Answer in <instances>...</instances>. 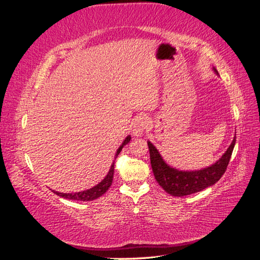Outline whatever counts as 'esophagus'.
I'll return each mask as SVG.
<instances>
[{"instance_id": "34e87169", "label": "esophagus", "mask_w": 260, "mask_h": 260, "mask_svg": "<svg viewBox=\"0 0 260 260\" xmlns=\"http://www.w3.org/2000/svg\"><path fill=\"white\" fill-rule=\"evenodd\" d=\"M149 124L148 117L145 115L138 116L135 120H133L132 125V133L135 137H141L145 132Z\"/></svg>"}]
</instances>
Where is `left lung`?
Returning a JSON list of instances; mask_svg holds the SVG:
<instances>
[{
	"instance_id": "left-lung-1",
	"label": "left lung",
	"mask_w": 260,
	"mask_h": 260,
	"mask_svg": "<svg viewBox=\"0 0 260 260\" xmlns=\"http://www.w3.org/2000/svg\"><path fill=\"white\" fill-rule=\"evenodd\" d=\"M212 69L218 75L217 69L215 67ZM235 140L237 137L233 138L232 143L228 147L225 153L211 166L190 171L179 170L169 166L164 160L158 149L148 141L149 157H151V165L156 181L168 194L178 198L205 190L206 187L218 182L219 179L223 176L231 158Z\"/></svg>"
}]
</instances>
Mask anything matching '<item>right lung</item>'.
<instances>
[{
	"instance_id": "add662e5",
	"label": "right lung",
	"mask_w": 260,
	"mask_h": 260,
	"mask_svg": "<svg viewBox=\"0 0 260 260\" xmlns=\"http://www.w3.org/2000/svg\"><path fill=\"white\" fill-rule=\"evenodd\" d=\"M130 140H131L130 136H128L127 138L123 140L122 144L119 146V148L117 149L116 155H115V159H116V157L119 155V153L121 152L122 147L125 144H128L130 142ZM114 168H115V161H113L111 169H109L106 177L103 180H102L99 184L89 188V190H85V191H82V192H77V193H60V192H56V191H53V192L56 195L60 196V198L68 199V200L82 201V202H89V201L96 200V199L100 198V196L103 195L108 190L109 186L112 185L113 178H114Z\"/></svg>"
}]
</instances>
